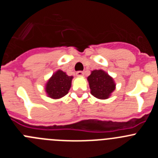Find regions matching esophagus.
Segmentation results:
<instances>
[{"label":"esophagus","instance_id":"esophagus-1","mask_svg":"<svg viewBox=\"0 0 158 158\" xmlns=\"http://www.w3.org/2000/svg\"><path fill=\"white\" fill-rule=\"evenodd\" d=\"M76 74H77V76H78V77H81L84 75V72L83 71H77Z\"/></svg>","mask_w":158,"mask_h":158}]
</instances>
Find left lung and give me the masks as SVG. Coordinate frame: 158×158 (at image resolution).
<instances>
[{"label":"left lung","mask_w":158,"mask_h":158,"mask_svg":"<svg viewBox=\"0 0 158 158\" xmlns=\"http://www.w3.org/2000/svg\"><path fill=\"white\" fill-rule=\"evenodd\" d=\"M88 81L92 95L98 99H107L115 89L112 78L101 69L93 70L88 77Z\"/></svg>","instance_id":"obj_1"}]
</instances>
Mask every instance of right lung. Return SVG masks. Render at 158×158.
I'll use <instances>...</instances> for the list:
<instances>
[{
    "instance_id": "1",
    "label": "right lung",
    "mask_w": 158,
    "mask_h": 158,
    "mask_svg": "<svg viewBox=\"0 0 158 158\" xmlns=\"http://www.w3.org/2000/svg\"><path fill=\"white\" fill-rule=\"evenodd\" d=\"M73 77L65 72L58 70L52 75L46 85V92L51 98L59 99L68 93L71 87Z\"/></svg>"
}]
</instances>
